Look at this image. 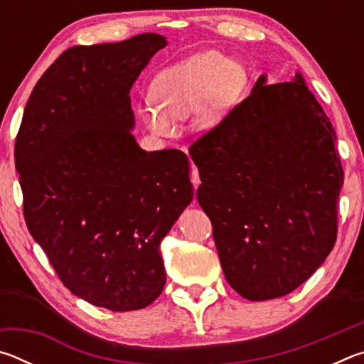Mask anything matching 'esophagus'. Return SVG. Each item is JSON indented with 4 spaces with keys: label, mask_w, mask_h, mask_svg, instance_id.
<instances>
[{
    "label": "esophagus",
    "mask_w": 364,
    "mask_h": 364,
    "mask_svg": "<svg viewBox=\"0 0 364 364\" xmlns=\"http://www.w3.org/2000/svg\"><path fill=\"white\" fill-rule=\"evenodd\" d=\"M191 181H193V186H194V189L199 188V184H200V176H199V170H197L196 165H193V168H191Z\"/></svg>",
    "instance_id": "obj_1"
}]
</instances>
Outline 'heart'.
<instances>
[{
    "mask_svg": "<svg viewBox=\"0 0 364 364\" xmlns=\"http://www.w3.org/2000/svg\"><path fill=\"white\" fill-rule=\"evenodd\" d=\"M247 72L234 59L217 49L196 53L159 73L151 83V96L157 106L139 109L141 119L159 136L175 132V119L196 110L200 128H213L241 96Z\"/></svg>",
    "mask_w": 364,
    "mask_h": 364,
    "instance_id": "b5f03b06",
    "label": "heart"
}]
</instances>
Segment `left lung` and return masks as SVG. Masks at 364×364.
I'll use <instances>...</instances> for the list:
<instances>
[{"label": "left lung", "mask_w": 364, "mask_h": 364, "mask_svg": "<svg viewBox=\"0 0 364 364\" xmlns=\"http://www.w3.org/2000/svg\"><path fill=\"white\" fill-rule=\"evenodd\" d=\"M267 80L189 149L225 278L252 301L291 294L324 263L343 184L336 132L301 73Z\"/></svg>", "instance_id": "1"}]
</instances>
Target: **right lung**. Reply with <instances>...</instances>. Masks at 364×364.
<instances>
[{
    "mask_svg": "<svg viewBox=\"0 0 364 364\" xmlns=\"http://www.w3.org/2000/svg\"><path fill=\"white\" fill-rule=\"evenodd\" d=\"M165 46L143 33L67 49L35 85L16 138L30 234L72 294L112 311L162 292L160 242L194 196L186 154L147 152L132 134L130 90Z\"/></svg>",
    "mask_w": 364,
    "mask_h": 364,
    "instance_id": "obj_1",
    "label": "right lung"
}]
</instances>
